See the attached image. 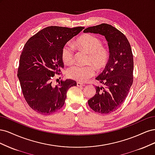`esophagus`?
Instances as JSON below:
<instances>
[{
  "mask_svg": "<svg viewBox=\"0 0 155 155\" xmlns=\"http://www.w3.org/2000/svg\"><path fill=\"white\" fill-rule=\"evenodd\" d=\"M77 86L78 87H83V86H85V84L78 81V82H77Z\"/></svg>",
  "mask_w": 155,
  "mask_h": 155,
  "instance_id": "34e87169",
  "label": "esophagus"
}]
</instances>
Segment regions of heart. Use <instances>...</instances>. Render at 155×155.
<instances>
[{"label":"heart","instance_id":"heart-1","mask_svg":"<svg viewBox=\"0 0 155 155\" xmlns=\"http://www.w3.org/2000/svg\"><path fill=\"white\" fill-rule=\"evenodd\" d=\"M78 48L88 54L87 63L94 65L96 69L104 68L109 62L110 54L109 50L103 46L101 41L96 36L92 34H86L79 37L76 41ZM74 46L68 43L61 50V58L63 61L67 64H71L74 60ZM94 68L92 65L87 66L74 65L67 70L68 78L79 82H84L94 76Z\"/></svg>","mask_w":155,"mask_h":155}]
</instances>
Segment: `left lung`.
<instances>
[{"mask_svg":"<svg viewBox=\"0 0 155 155\" xmlns=\"http://www.w3.org/2000/svg\"><path fill=\"white\" fill-rule=\"evenodd\" d=\"M84 33L105 36L110 57L105 69L96 79L103 86H96V94L88 101L91 109L100 114L115 111L123 104L133 82V55L125 35L112 26L103 24L88 27Z\"/></svg>","mask_w":155,"mask_h":155,"instance_id":"8db88e82","label":"left lung"}]
</instances>
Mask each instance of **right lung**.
<instances>
[{
	"mask_svg": "<svg viewBox=\"0 0 155 155\" xmlns=\"http://www.w3.org/2000/svg\"><path fill=\"white\" fill-rule=\"evenodd\" d=\"M83 28L46 27L30 37L23 48L17 76L27 104L38 113L49 115L60 109L68 89L77 85L72 79L61 80L58 85L51 83L64 68L63 47Z\"/></svg>",
	"mask_w": 155,
	"mask_h": 155,
	"instance_id": "right-lung-1",
	"label": "right lung"
}]
</instances>
